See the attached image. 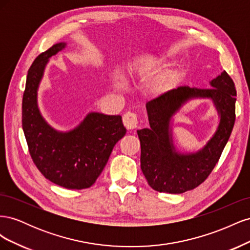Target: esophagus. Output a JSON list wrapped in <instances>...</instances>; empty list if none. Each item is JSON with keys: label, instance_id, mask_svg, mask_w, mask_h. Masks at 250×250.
Instances as JSON below:
<instances>
[{"label": "esophagus", "instance_id": "obj_1", "mask_svg": "<svg viewBox=\"0 0 250 250\" xmlns=\"http://www.w3.org/2000/svg\"><path fill=\"white\" fill-rule=\"evenodd\" d=\"M123 124L127 129H134V128L138 127L139 124V120L138 116L135 115L134 112L128 111L123 116Z\"/></svg>", "mask_w": 250, "mask_h": 250}]
</instances>
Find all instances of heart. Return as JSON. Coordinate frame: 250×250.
<instances>
[{"instance_id":"b5f03b06","label":"heart","mask_w":250,"mask_h":250,"mask_svg":"<svg viewBox=\"0 0 250 250\" xmlns=\"http://www.w3.org/2000/svg\"><path fill=\"white\" fill-rule=\"evenodd\" d=\"M168 63V58L165 56H160V57H155V58H150L146 60L145 66L142 67V69H151V67H156V66H164ZM116 85L119 87H124L125 86V82L121 77H116L115 79ZM174 85V81L173 79H166L163 81H160L156 84L153 85L152 87V93L156 96H161L164 95L173 87Z\"/></svg>"}]
</instances>
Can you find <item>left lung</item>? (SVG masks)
Here are the masks:
<instances>
[{"instance_id": "left-lung-1", "label": "left lung", "mask_w": 250, "mask_h": 250, "mask_svg": "<svg viewBox=\"0 0 250 250\" xmlns=\"http://www.w3.org/2000/svg\"><path fill=\"white\" fill-rule=\"evenodd\" d=\"M210 88L179 86L146 104L149 128L138 130L141 169L155 191L180 194L193 190L207 179L228 143L236 120V87L223 71L209 82ZM193 99H210L219 115L215 133L200 150L181 154L173 146L172 117Z\"/></svg>"}]
</instances>
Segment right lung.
<instances>
[{"mask_svg": "<svg viewBox=\"0 0 250 250\" xmlns=\"http://www.w3.org/2000/svg\"><path fill=\"white\" fill-rule=\"evenodd\" d=\"M66 47L58 42L35 58L22 96L21 124L29 152L42 175L60 187L81 190L95 184L118 141L126 133L121 116L88 112L69 131L53 128L39 108L37 92L49 59Z\"/></svg>", "mask_w": 250, "mask_h": 250, "instance_id": "right-lung-1", "label": "right lung"}]
</instances>
